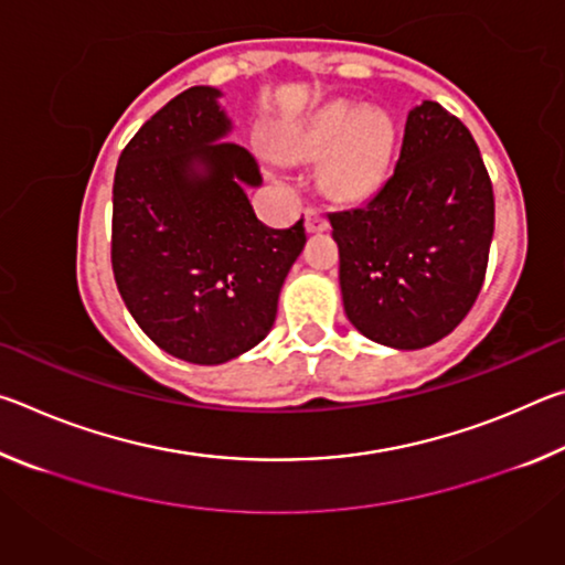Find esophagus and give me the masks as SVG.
Here are the masks:
<instances>
[{
    "label": "esophagus",
    "mask_w": 565,
    "mask_h": 565,
    "mask_svg": "<svg viewBox=\"0 0 565 565\" xmlns=\"http://www.w3.org/2000/svg\"><path fill=\"white\" fill-rule=\"evenodd\" d=\"M303 226H306V232H309V234H321V232H327V228H329V218H327V214L321 212V209H306Z\"/></svg>",
    "instance_id": "34e87169"
}]
</instances>
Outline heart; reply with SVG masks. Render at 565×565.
I'll return each instance as SVG.
<instances>
[{
  "label": "heart",
  "instance_id": "obj_1",
  "mask_svg": "<svg viewBox=\"0 0 565 565\" xmlns=\"http://www.w3.org/2000/svg\"><path fill=\"white\" fill-rule=\"evenodd\" d=\"M281 151L291 161L321 164V186L339 202H359L384 181L394 124L381 109H363L356 102L337 99L306 114L284 134Z\"/></svg>",
  "mask_w": 565,
  "mask_h": 565
}]
</instances>
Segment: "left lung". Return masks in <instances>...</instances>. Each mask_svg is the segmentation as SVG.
<instances>
[{"label": "left lung", "mask_w": 565, "mask_h": 565, "mask_svg": "<svg viewBox=\"0 0 565 565\" xmlns=\"http://www.w3.org/2000/svg\"><path fill=\"white\" fill-rule=\"evenodd\" d=\"M329 222L356 331L401 351L441 341L471 311L493 238V186L471 131L438 102H420L394 174Z\"/></svg>", "instance_id": "obj_1"}]
</instances>
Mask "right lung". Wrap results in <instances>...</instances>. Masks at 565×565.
Here are the masks:
<instances>
[{"mask_svg": "<svg viewBox=\"0 0 565 565\" xmlns=\"http://www.w3.org/2000/svg\"><path fill=\"white\" fill-rule=\"evenodd\" d=\"M222 92L191 87L124 147L114 174L111 269L139 329L202 366L266 339L286 274L306 244L303 218L269 228L246 189L256 159L228 141Z\"/></svg>", "mask_w": 565, "mask_h": 565, "instance_id": "add662e5", "label": "right lung"}]
</instances>
